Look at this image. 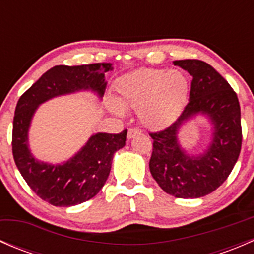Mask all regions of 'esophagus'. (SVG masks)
Segmentation results:
<instances>
[{
	"mask_svg": "<svg viewBox=\"0 0 254 254\" xmlns=\"http://www.w3.org/2000/svg\"><path fill=\"white\" fill-rule=\"evenodd\" d=\"M140 134H141V131H140L139 129L131 127V129L127 130V139H132V137H135L136 135H140Z\"/></svg>",
	"mask_w": 254,
	"mask_h": 254,
	"instance_id": "obj_1",
	"label": "esophagus"
}]
</instances>
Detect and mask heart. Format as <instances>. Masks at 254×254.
<instances>
[{
	"label": "heart",
	"instance_id": "obj_1",
	"mask_svg": "<svg viewBox=\"0 0 254 254\" xmlns=\"http://www.w3.org/2000/svg\"><path fill=\"white\" fill-rule=\"evenodd\" d=\"M189 93L186 73L179 70L141 68L115 83V99L122 109L137 111L145 127H167L183 109ZM115 111L119 107L113 106Z\"/></svg>",
	"mask_w": 254,
	"mask_h": 254
}]
</instances>
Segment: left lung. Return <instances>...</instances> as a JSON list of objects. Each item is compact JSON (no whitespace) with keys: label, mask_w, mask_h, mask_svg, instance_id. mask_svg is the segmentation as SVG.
<instances>
[{"label":"left lung","mask_w":254,"mask_h":254,"mask_svg":"<svg viewBox=\"0 0 254 254\" xmlns=\"http://www.w3.org/2000/svg\"><path fill=\"white\" fill-rule=\"evenodd\" d=\"M191 75L189 102L166 129L150 132V171L158 186L176 198H200L216 190L236 165L242 146L241 108L236 92L209 64L195 59L175 61ZM198 112L214 123V137L205 154L188 156L176 141L179 127Z\"/></svg>","instance_id":"obj_1"}]
</instances>
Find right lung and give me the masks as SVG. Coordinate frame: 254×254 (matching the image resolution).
<instances>
[{
	"instance_id": "1",
	"label": "right lung",
	"mask_w": 254,
	"mask_h": 254,
	"mask_svg": "<svg viewBox=\"0 0 254 254\" xmlns=\"http://www.w3.org/2000/svg\"><path fill=\"white\" fill-rule=\"evenodd\" d=\"M111 64L59 65L47 71L20 96L13 118L12 153L18 171L33 191L54 206H72L98 194L111 172L113 155L127 141V130L119 134L93 135L75 157L64 165L38 162L28 150V127L43 102L78 89H92L103 96L104 72Z\"/></svg>"
}]
</instances>
